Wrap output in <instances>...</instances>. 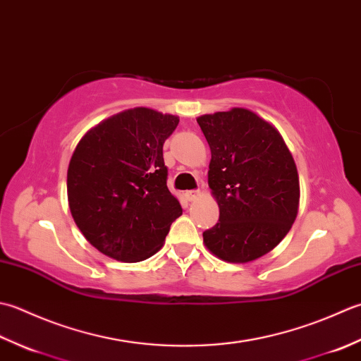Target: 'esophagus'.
I'll return each mask as SVG.
<instances>
[{
  "label": "esophagus",
  "mask_w": 361,
  "mask_h": 361,
  "mask_svg": "<svg viewBox=\"0 0 361 361\" xmlns=\"http://www.w3.org/2000/svg\"><path fill=\"white\" fill-rule=\"evenodd\" d=\"M183 196H185L187 201H196L201 197V191H185V195Z\"/></svg>",
  "instance_id": "34e87169"
}]
</instances>
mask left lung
I'll use <instances>...</instances> for the list:
<instances>
[{
  "label": "left lung",
  "mask_w": 361,
  "mask_h": 361,
  "mask_svg": "<svg viewBox=\"0 0 361 361\" xmlns=\"http://www.w3.org/2000/svg\"><path fill=\"white\" fill-rule=\"evenodd\" d=\"M212 152L209 187L219 219L202 233L209 251L229 263L260 259L290 232L299 209L294 159L273 124L245 107L196 118Z\"/></svg>",
  "instance_id": "1"
}]
</instances>
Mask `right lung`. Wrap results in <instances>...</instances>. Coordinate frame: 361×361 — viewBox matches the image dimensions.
Listing matches in <instances>:
<instances>
[{"label":"right lung","instance_id":"1","mask_svg":"<svg viewBox=\"0 0 361 361\" xmlns=\"http://www.w3.org/2000/svg\"><path fill=\"white\" fill-rule=\"evenodd\" d=\"M179 116L149 107L123 110L85 132L67 173L71 216L110 259L137 263L160 251L182 215L166 187L164 143Z\"/></svg>","mask_w":361,"mask_h":361}]
</instances>
